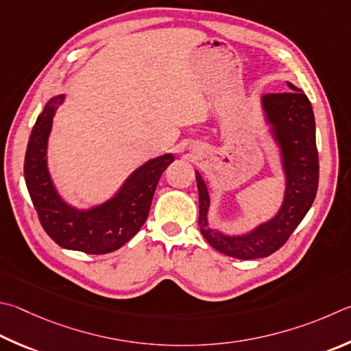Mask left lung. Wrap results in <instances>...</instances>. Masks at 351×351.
<instances>
[{
	"label": "left lung",
	"mask_w": 351,
	"mask_h": 351,
	"mask_svg": "<svg viewBox=\"0 0 351 351\" xmlns=\"http://www.w3.org/2000/svg\"><path fill=\"white\" fill-rule=\"evenodd\" d=\"M291 92L261 98L264 124L275 145L284 175V196L276 213L250 230L226 233L208 222L210 193L204 178L195 170L199 193L202 237L215 250L238 259L265 258L281 248L313 204L319 182L316 125L311 104L301 88L287 81Z\"/></svg>",
	"instance_id": "obj_1"
}]
</instances>
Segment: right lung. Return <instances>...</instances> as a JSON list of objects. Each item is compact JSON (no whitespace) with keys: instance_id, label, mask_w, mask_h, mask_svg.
<instances>
[{"instance_id":"add662e5","label":"right lung","mask_w":351,"mask_h":351,"mask_svg":"<svg viewBox=\"0 0 351 351\" xmlns=\"http://www.w3.org/2000/svg\"><path fill=\"white\" fill-rule=\"evenodd\" d=\"M66 93L50 98L32 129L24 159V180L41 226L56 244L67 250L104 254L118 250L144 226L159 178L175 161L164 154L139 165L109 199L75 207L56 189L49 170V136L53 117Z\"/></svg>"}]
</instances>
